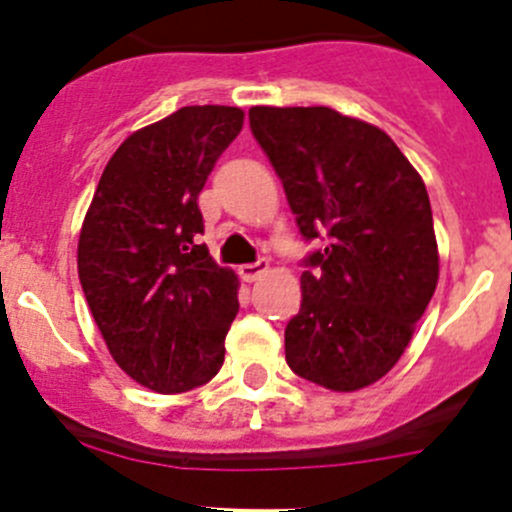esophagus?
Wrapping results in <instances>:
<instances>
[{"label": "esophagus", "mask_w": 512, "mask_h": 512, "mask_svg": "<svg viewBox=\"0 0 512 512\" xmlns=\"http://www.w3.org/2000/svg\"><path fill=\"white\" fill-rule=\"evenodd\" d=\"M240 277L245 282H255L257 277L265 275L267 272V260H257V262H247V265H240Z\"/></svg>", "instance_id": "obj_1"}]
</instances>
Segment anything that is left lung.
Returning <instances> with one entry per match:
<instances>
[{
	"label": "left lung",
	"mask_w": 512,
	"mask_h": 512,
	"mask_svg": "<svg viewBox=\"0 0 512 512\" xmlns=\"http://www.w3.org/2000/svg\"><path fill=\"white\" fill-rule=\"evenodd\" d=\"M255 141L307 242L285 359L332 391L379 381L409 347L438 282L426 185L394 141L327 106L250 108Z\"/></svg>",
	"instance_id": "8db88e82"
}]
</instances>
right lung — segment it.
<instances>
[{
  "label": "right lung",
  "mask_w": 512,
  "mask_h": 512,
  "mask_svg": "<svg viewBox=\"0 0 512 512\" xmlns=\"http://www.w3.org/2000/svg\"><path fill=\"white\" fill-rule=\"evenodd\" d=\"M235 106H185L131 133L103 170L79 237V280L116 364L158 394L213 379L237 277L198 245V195L235 141Z\"/></svg>",
  "instance_id": "add662e5"
}]
</instances>
